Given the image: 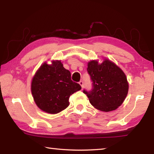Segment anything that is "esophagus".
Wrapping results in <instances>:
<instances>
[{
    "mask_svg": "<svg viewBox=\"0 0 154 154\" xmlns=\"http://www.w3.org/2000/svg\"><path fill=\"white\" fill-rule=\"evenodd\" d=\"M79 83L80 85L81 86V87L83 88V87H84V85H83V81H80L79 82Z\"/></svg>",
    "mask_w": 154,
    "mask_h": 154,
    "instance_id": "esophagus-1",
    "label": "esophagus"
}]
</instances>
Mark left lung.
<instances>
[{"label": "left lung", "mask_w": 154, "mask_h": 154, "mask_svg": "<svg viewBox=\"0 0 154 154\" xmlns=\"http://www.w3.org/2000/svg\"><path fill=\"white\" fill-rule=\"evenodd\" d=\"M87 72L92 81V89H84L83 93L94 108L109 112L122 104L128 91V83L119 67L108 60L101 64L91 61L88 63Z\"/></svg>", "instance_id": "8db88e82"}]
</instances>
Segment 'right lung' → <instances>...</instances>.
<instances>
[{"label": "right lung", "mask_w": 154, "mask_h": 154, "mask_svg": "<svg viewBox=\"0 0 154 154\" xmlns=\"http://www.w3.org/2000/svg\"><path fill=\"white\" fill-rule=\"evenodd\" d=\"M70 71L60 61L44 63L32 81V94L35 103L45 112L56 114L69 106V99L81 89L79 83L71 80Z\"/></svg>", "instance_id": "obj_1"}]
</instances>
